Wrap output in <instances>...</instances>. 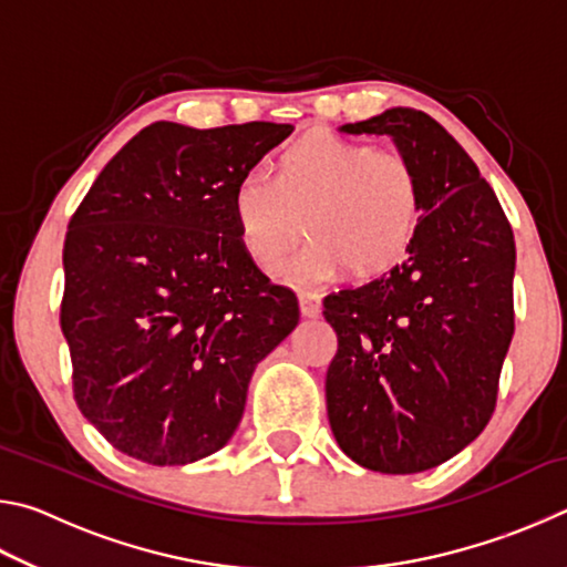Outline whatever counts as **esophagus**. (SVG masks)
<instances>
[{
    "mask_svg": "<svg viewBox=\"0 0 567 567\" xmlns=\"http://www.w3.org/2000/svg\"><path fill=\"white\" fill-rule=\"evenodd\" d=\"M300 310L305 318H318L322 310V300L318 292H300Z\"/></svg>",
    "mask_w": 567,
    "mask_h": 567,
    "instance_id": "34e87169",
    "label": "esophagus"
}]
</instances>
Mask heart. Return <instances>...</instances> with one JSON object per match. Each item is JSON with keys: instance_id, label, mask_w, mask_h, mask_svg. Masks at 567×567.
<instances>
[{"instance_id": "b5f03b06", "label": "heart", "mask_w": 567, "mask_h": 567, "mask_svg": "<svg viewBox=\"0 0 567 567\" xmlns=\"http://www.w3.org/2000/svg\"><path fill=\"white\" fill-rule=\"evenodd\" d=\"M229 209L239 245L267 272L307 227L312 239L287 272L302 285H320L350 267L370 277L400 262L417 235L422 187L402 152L318 132L282 152L275 179L239 177Z\"/></svg>"}]
</instances>
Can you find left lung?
I'll return each instance as SVG.
<instances>
[{"instance_id":"left-lung-1","label":"left lung","mask_w":567,"mask_h":567,"mask_svg":"<svg viewBox=\"0 0 567 567\" xmlns=\"http://www.w3.org/2000/svg\"><path fill=\"white\" fill-rule=\"evenodd\" d=\"M348 134H388L422 187L408 257L324 297L338 332L324 398L354 463L388 475L445 463L493 417L515 330V239L493 187L430 114L392 107Z\"/></svg>"}]
</instances>
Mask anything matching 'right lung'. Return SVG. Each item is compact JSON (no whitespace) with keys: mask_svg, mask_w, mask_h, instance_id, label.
Masks as SVG:
<instances>
[{"mask_svg":"<svg viewBox=\"0 0 567 567\" xmlns=\"http://www.w3.org/2000/svg\"><path fill=\"white\" fill-rule=\"evenodd\" d=\"M155 122L94 179L64 239L62 332L74 400L120 453L187 465L217 453L247 388L300 322L239 245L235 182L292 134Z\"/></svg>","mask_w":567,"mask_h":567,"instance_id":"1","label":"right lung"}]
</instances>
